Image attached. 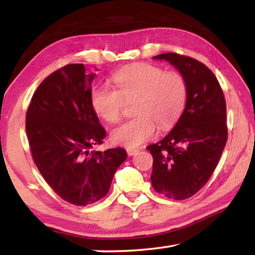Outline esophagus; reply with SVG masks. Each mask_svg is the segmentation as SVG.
Returning a JSON list of instances; mask_svg holds the SVG:
<instances>
[{"instance_id":"esophagus-1","label":"esophagus","mask_w":255,"mask_h":255,"mask_svg":"<svg viewBox=\"0 0 255 255\" xmlns=\"http://www.w3.org/2000/svg\"><path fill=\"white\" fill-rule=\"evenodd\" d=\"M127 152H128V155H134L135 153H138L139 152V149L138 148H131V147H128L127 148Z\"/></svg>"}]
</instances>
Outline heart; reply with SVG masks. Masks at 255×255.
I'll return each mask as SVG.
<instances>
[{"label":"heart","instance_id":"obj_1","mask_svg":"<svg viewBox=\"0 0 255 255\" xmlns=\"http://www.w3.org/2000/svg\"><path fill=\"white\" fill-rule=\"evenodd\" d=\"M117 89L97 85L92 89L90 102L95 113L108 123H118L123 117L125 102H132L131 121L113 130L114 144L137 147L154 137L156 128L168 130L179 121L186 107L188 87L177 72H165L151 64L125 66L114 73Z\"/></svg>","mask_w":255,"mask_h":255}]
</instances>
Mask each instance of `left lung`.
Returning a JSON list of instances; mask_svg holds the SVG:
<instances>
[{
  "mask_svg": "<svg viewBox=\"0 0 255 255\" xmlns=\"http://www.w3.org/2000/svg\"><path fill=\"white\" fill-rule=\"evenodd\" d=\"M188 87L183 114L162 140L147 148L153 156L152 186L172 200H186L210 179L228 140L224 93L214 73L196 59L163 53Z\"/></svg>",
  "mask_w": 255,
  "mask_h": 255,
  "instance_id": "8db88e82",
  "label": "left lung"
}]
</instances>
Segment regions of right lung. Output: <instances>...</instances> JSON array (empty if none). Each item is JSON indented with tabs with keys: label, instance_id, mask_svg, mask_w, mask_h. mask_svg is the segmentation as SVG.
Masks as SVG:
<instances>
[{
	"label": "right lung",
	"instance_id": "right-lung-1",
	"mask_svg": "<svg viewBox=\"0 0 255 255\" xmlns=\"http://www.w3.org/2000/svg\"><path fill=\"white\" fill-rule=\"evenodd\" d=\"M82 64H69L38 86L26 111L31 155L48 186L62 200L88 205L106 196L118 167L121 147L90 151L107 132L90 102L92 81Z\"/></svg>",
	"mask_w": 255,
	"mask_h": 255
}]
</instances>
